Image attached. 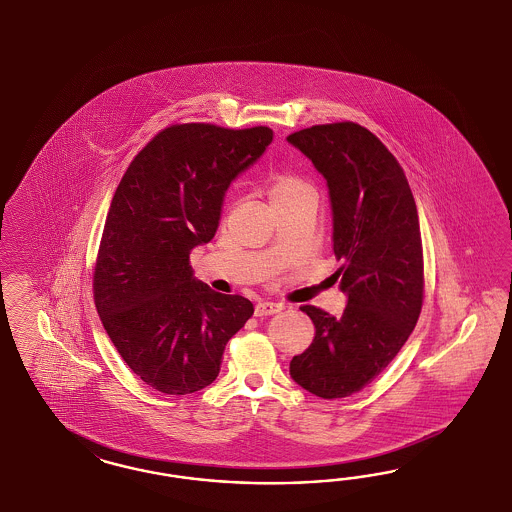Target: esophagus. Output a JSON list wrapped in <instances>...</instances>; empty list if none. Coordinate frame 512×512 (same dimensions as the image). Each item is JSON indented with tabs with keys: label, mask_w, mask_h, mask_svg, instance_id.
<instances>
[{
	"label": "esophagus",
	"mask_w": 512,
	"mask_h": 512,
	"mask_svg": "<svg viewBox=\"0 0 512 512\" xmlns=\"http://www.w3.org/2000/svg\"><path fill=\"white\" fill-rule=\"evenodd\" d=\"M281 310H283V304H278V302H259L255 306V315L264 317V315H274V313Z\"/></svg>",
	"instance_id": "obj_1"
}]
</instances>
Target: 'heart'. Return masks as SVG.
<instances>
[{
	"mask_svg": "<svg viewBox=\"0 0 512 512\" xmlns=\"http://www.w3.org/2000/svg\"><path fill=\"white\" fill-rule=\"evenodd\" d=\"M304 193H313L311 186L302 180L300 176L296 174H278L274 180H272V186H270V201H283V199H291L296 195H304Z\"/></svg>",
	"mask_w": 512,
	"mask_h": 512,
	"instance_id": "heart-1",
	"label": "heart"
}]
</instances>
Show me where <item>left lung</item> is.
I'll return each mask as SVG.
<instances>
[{
  "instance_id": "obj_1",
  "label": "left lung",
  "mask_w": 512,
  "mask_h": 512,
  "mask_svg": "<svg viewBox=\"0 0 512 512\" xmlns=\"http://www.w3.org/2000/svg\"><path fill=\"white\" fill-rule=\"evenodd\" d=\"M287 140L325 176L341 261L334 276L347 295L338 319L315 306L300 308L315 338L289 372L319 398H345L387 368L419 321L424 261L417 204L396 157L362 125H313Z\"/></svg>"
}]
</instances>
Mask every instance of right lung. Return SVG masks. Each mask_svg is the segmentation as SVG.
Returning <instances> with one entry per match:
<instances>
[{"mask_svg": "<svg viewBox=\"0 0 512 512\" xmlns=\"http://www.w3.org/2000/svg\"><path fill=\"white\" fill-rule=\"evenodd\" d=\"M270 127L176 124L150 140L116 189L93 272L95 308L125 364L146 385L184 396L216 381L227 341L253 304L193 276L225 193L272 142Z\"/></svg>", "mask_w": 512, "mask_h": 512, "instance_id": "add662e5", "label": "right lung"}]
</instances>
